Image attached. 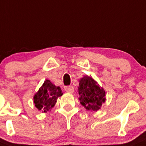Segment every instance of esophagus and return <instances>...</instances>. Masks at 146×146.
<instances>
[{"mask_svg":"<svg viewBox=\"0 0 146 146\" xmlns=\"http://www.w3.org/2000/svg\"><path fill=\"white\" fill-rule=\"evenodd\" d=\"M64 89H65V91L68 92L73 93L74 92V88H73V86H66Z\"/></svg>","mask_w":146,"mask_h":146,"instance_id":"esophagus-1","label":"esophagus"}]
</instances>
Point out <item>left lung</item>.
<instances>
[{
    "label": "left lung",
    "instance_id": "1",
    "mask_svg": "<svg viewBox=\"0 0 146 146\" xmlns=\"http://www.w3.org/2000/svg\"><path fill=\"white\" fill-rule=\"evenodd\" d=\"M79 100L87 110L93 111L100 109L105 102V91L92 78L85 76L80 80L78 87Z\"/></svg>",
    "mask_w": 146,
    "mask_h": 146
}]
</instances>
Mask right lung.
<instances>
[{"label": "right lung", "mask_w": 146, "mask_h": 146, "mask_svg": "<svg viewBox=\"0 0 146 146\" xmlns=\"http://www.w3.org/2000/svg\"><path fill=\"white\" fill-rule=\"evenodd\" d=\"M61 95L62 93L60 87H56L47 80L35 94L33 102L38 110L42 113H46L54 106L56 99Z\"/></svg>", "instance_id": "right-lung-1"}]
</instances>
